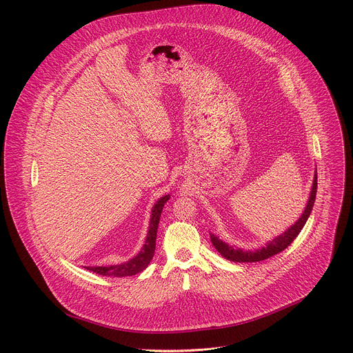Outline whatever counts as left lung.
Returning <instances> with one entry per match:
<instances>
[{
	"label": "left lung",
	"mask_w": 353,
	"mask_h": 353,
	"mask_svg": "<svg viewBox=\"0 0 353 353\" xmlns=\"http://www.w3.org/2000/svg\"><path fill=\"white\" fill-rule=\"evenodd\" d=\"M316 194H317V170L314 172L313 185H312L310 196L307 199V204L305 207V211L301 212V215L299 216V219L293 225H290L285 232H282L281 234H278L276 237L267 241L265 244H263L259 248L244 250V248L237 247V245H230L229 243L223 241L222 239H219L214 233H211V241L215 245V248L218 250V253H221V256L225 257L229 261H233V263H257V261L267 260V259L281 253L282 250H285L297 237V234L301 232V229H303V226L306 225V222H307V219H309V216L313 211Z\"/></svg>",
	"instance_id": "1"
}]
</instances>
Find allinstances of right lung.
<instances>
[{
	"label": "right lung",
	"mask_w": 353,
	"mask_h": 353,
	"mask_svg": "<svg viewBox=\"0 0 353 353\" xmlns=\"http://www.w3.org/2000/svg\"><path fill=\"white\" fill-rule=\"evenodd\" d=\"M170 195L166 194L163 196H161L154 208L152 212H150V221H149V229L146 233V239L145 243L141 248L139 253L132 257L131 260L123 263V264H116V265H106V267H86V270L93 271L99 275H106V276H130V275H135L141 271H143L150 260L154 259L155 254V245H157V233H158V225H159V219H161V214L162 210L166 204V201H169Z\"/></svg>",
	"instance_id": "obj_1"
}]
</instances>
